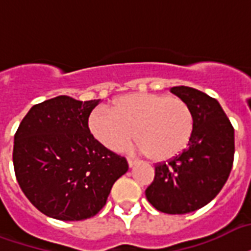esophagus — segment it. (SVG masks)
Wrapping results in <instances>:
<instances>
[{"mask_svg":"<svg viewBox=\"0 0 251 251\" xmlns=\"http://www.w3.org/2000/svg\"><path fill=\"white\" fill-rule=\"evenodd\" d=\"M127 164H129V167H134V166L137 164V160L131 159V158H127Z\"/></svg>","mask_w":251,"mask_h":251,"instance_id":"obj_1","label":"esophagus"}]
</instances>
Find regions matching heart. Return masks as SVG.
Listing matches in <instances>:
<instances>
[{"label":"heart","instance_id":"heart-1","mask_svg":"<svg viewBox=\"0 0 251 251\" xmlns=\"http://www.w3.org/2000/svg\"><path fill=\"white\" fill-rule=\"evenodd\" d=\"M88 129L110 151L125 149L133 137L141 152L154 162L175 158L194 135V112L185 101L167 95L131 93L114 101L112 110L97 108Z\"/></svg>","mask_w":251,"mask_h":251}]
</instances>
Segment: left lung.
I'll list each match as a JSON object with an SVG mask.
<instances>
[{"mask_svg": "<svg viewBox=\"0 0 251 251\" xmlns=\"http://www.w3.org/2000/svg\"><path fill=\"white\" fill-rule=\"evenodd\" d=\"M170 91L192 109L194 135L180 155L156 164L146 198L159 212L184 215L212 201L226 183L234 158V129L219 101L204 92L184 85Z\"/></svg>", "mask_w": 251, "mask_h": 251, "instance_id": "obj_1", "label": "left lung"}]
</instances>
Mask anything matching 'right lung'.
Returning <instances> with one entry per match:
<instances>
[{
  "mask_svg": "<svg viewBox=\"0 0 251 251\" xmlns=\"http://www.w3.org/2000/svg\"><path fill=\"white\" fill-rule=\"evenodd\" d=\"M99 102L57 96L34 105L15 133V176L43 215L62 221L93 217L129 170L125 158L105 149L88 129Z\"/></svg>",
  "mask_w": 251,
  "mask_h": 251,
  "instance_id": "right-lung-1",
  "label": "right lung"
}]
</instances>
